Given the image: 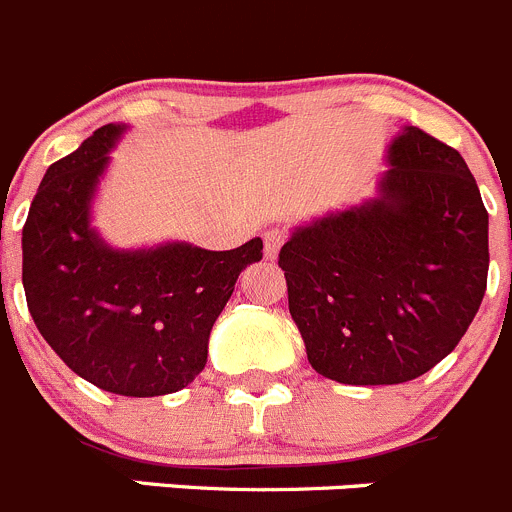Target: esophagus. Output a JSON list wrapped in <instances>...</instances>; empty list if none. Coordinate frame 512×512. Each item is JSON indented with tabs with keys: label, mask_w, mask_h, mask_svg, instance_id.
I'll return each mask as SVG.
<instances>
[{
	"label": "esophagus",
	"mask_w": 512,
	"mask_h": 512,
	"mask_svg": "<svg viewBox=\"0 0 512 512\" xmlns=\"http://www.w3.org/2000/svg\"><path fill=\"white\" fill-rule=\"evenodd\" d=\"M284 231H279V228H269V231L264 233V251H266V259H276L281 251V246H284Z\"/></svg>",
	"instance_id": "esophagus-1"
}]
</instances>
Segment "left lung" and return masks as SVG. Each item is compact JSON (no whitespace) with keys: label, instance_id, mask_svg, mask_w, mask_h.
I'll list each match as a JSON object with an SVG mask.
<instances>
[{"label":"left lung","instance_id":"1","mask_svg":"<svg viewBox=\"0 0 512 512\" xmlns=\"http://www.w3.org/2000/svg\"><path fill=\"white\" fill-rule=\"evenodd\" d=\"M379 193L294 228L279 266L309 364L342 384H402L465 337L488 286V211L450 145L407 125Z\"/></svg>","mask_w":512,"mask_h":512}]
</instances>
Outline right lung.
<instances>
[{
  "instance_id": "1",
  "label": "right lung",
  "mask_w": 512,
  "mask_h": 512,
  "mask_svg": "<svg viewBox=\"0 0 512 512\" xmlns=\"http://www.w3.org/2000/svg\"><path fill=\"white\" fill-rule=\"evenodd\" d=\"M123 130L102 125L47 168L22 228V284L34 324L72 372L105 392L158 397L203 372L213 324L264 241L107 246L90 206Z\"/></svg>"
}]
</instances>
